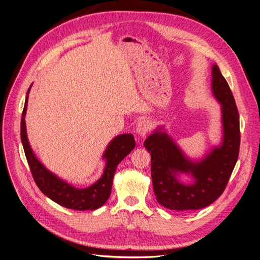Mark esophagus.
Masks as SVG:
<instances>
[{"instance_id":"1","label":"esophagus","mask_w":260,"mask_h":260,"mask_svg":"<svg viewBox=\"0 0 260 260\" xmlns=\"http://www.w3.org/2000/svg\"><path fill=\"white\" fill-rule=\"evenodd\" d=\"M150 129H151V123H150L148 120H141L137 124L136 134H138V135L141 137H145L150 132Z\"/></svg>"}]
</instances>
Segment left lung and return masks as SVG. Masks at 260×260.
Returning <instances> with one entry per match:
<instances>
[{
	"label": "left lung",
	"mask_w": 260,
	"mask_h": 260,
	"mask_svg": "<svg viewBox=\"0 0 260 260\" xmlns=\"http://www.w3.org/2000/svg\"><path fill=\"white\" fill-rule=\"evenodd\" d=\"M213 94L221 104L223 138L204 160L192 162L166 133L150 135L144 146L151 154V177L156 201L175 211H196L211 205L227 187L240 151V120L236 100L218 66L212 69ZM178 172L194 176L196 181L183 185L175 178Z\"/></svg>",
	"instance_id": "obj_1"
}]
</instances>
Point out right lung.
Returning <instances> with one entry per match:
<instances>
[{"instance_id": "obj_1", "label": "right lung", "mask_w": 260, "mask_h": 260, "mask_svg": "<svg viewBox=\"0 0 260 260\" xmlns=\"http://www.w3.org/2000/svg\"><path fill=\"white\" fill-rule=\"evenodd\" d=\"M30 88L31 87H29L27 91L26 103H24L21 115L20 136L33 179H35L39 189L57 204L67 208L77 209V211H94V209L104 205L110 197L116 167L123 158L135 148L136 142L134 136L132 134H123V135L115 137L109 144L104 154L107 164L102 178L88 188H74L58 178L53 173L47 171L32 152L27 137L26 121H24Z\"/></svg>"}]
</instances>
